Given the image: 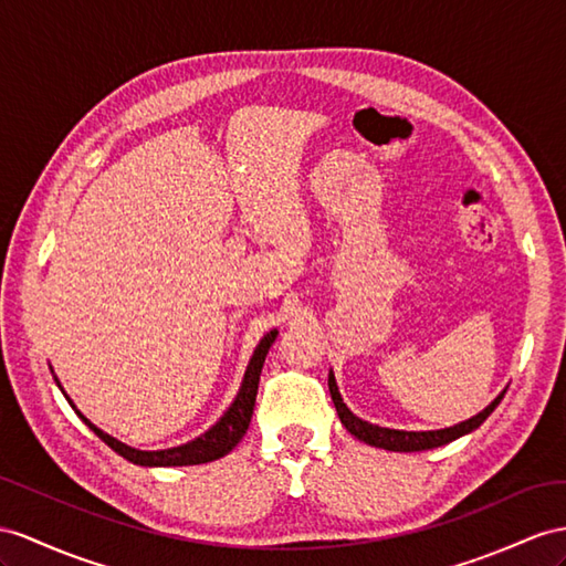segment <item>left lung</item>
I'll use <instances>...</instances> for the list:
<instances>
[{
    "mask_svg": "<svg viewBox=\"0 0 566 566\" xmlns=\"http://www.w3.org/2000/svg\"><path fill=\"white\" fill-rule=\"evenodd\" d=\"M327 385H329V395H332V401H335V409L339 413L342 426L349 430L354 438H358L360 442H366L370 447L389 449V452H423V449L442 447V444H449L452 440L463 438V434H469L475 428L483 426L485 418L497 409V403L502 401V397L506 392V387H504L502 392L495 399H492L481 413H475V416L469 418V421H461L457 426L440 428V430H395V428H382V426L368 423V421H364V418H358L356 413H352V409L346 407L342 395H339L335 373H332V370H329Z\"/></svg>",
    "mask_w": 566,
    "mask_h": 566,
    "instance_id": "obj_1",
    "label": "left lung"
}]
</instances>
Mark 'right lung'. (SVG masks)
<instances>
[{"instance_id": "obj_1", "label": "right lung", "mask_w": 566, "mask_h": 566, "mask_svg": "<svg viewBox=\"0 0 566 566\" xmlns=\"http://www.w3.org/2000/svg\"><path fill=\"white\" fill-rule=\"evenodd\" d=\"M277 335H280L277 329H270L268 335L260 339V344L255 346V352L249 360V366H245L239 392H237L234 401L229 403V409L220 416V421L210 426L202 434H198V438H193L191 442H184L179 447H167V449H136V447L124 444L117 438H112V434H107L105 430H99L95 423H91L88 418H85L74 407V401H71V397L64 392L60 378H56L52 368L50 370L54 375L56 387L62 389V395L71 403V409H74L81 421L88 426L107 447H112L114 452L122 454L124 459H128L132 463H138V467H193V463H208V461H214V459H222L224 454H229L231 449H234L241 442L245 430H249L251 416H253L260 370H263L265 356L270 352V346L274 344V339H277Z\"/></svg>"}]
</instances>
